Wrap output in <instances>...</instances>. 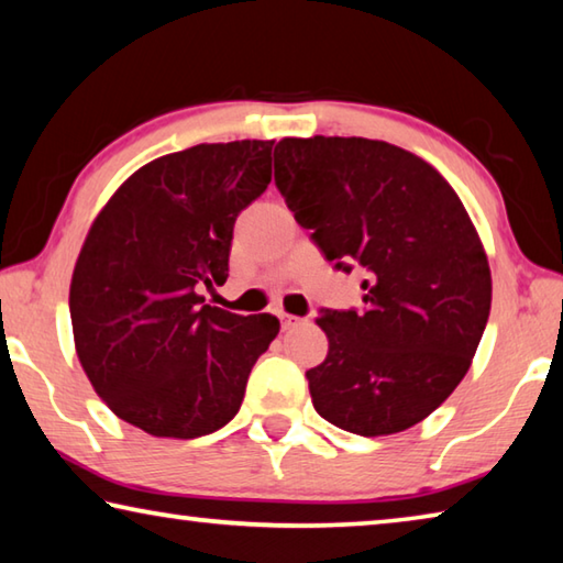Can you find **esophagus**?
Masks as SVG:
<instances>
[{
  "instance_id": "1",
  "label": "esophagus",
  "mask_w": 563,
  "mask_h": 563,
  "mask_svg": "<svg viewBox=\"0 0 563 563\" xmlns=\"http://www.w3.org/2000/svg\"><path fill=\"white\" fill-rule=\"evenodd\" d=\"M280 322H283V328L285 330H290V328H298V325H302V318H298V316H280Z\"/></svg>"
}]
</instances>
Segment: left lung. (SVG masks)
<instances>
[{
    "label": "left lung",
    "mask_w": 563,
    "mask_h": 563,
    "mask_svg": "<svg viewBox=\"0 0 563 563\" xmlns=\"http://www.w3.org/2000/svg\"><path fill=\"white\" fill-rule=\"evenodd\" d=\"M275 186L335 268L362 265L357 310H322L325 362L305 373L318 415L340 430H409L462 383L492 308L479 233L442 174L360 136L283 139Z\"/></svg>",
    "instance_id": "obj_1"
}]
</instances>
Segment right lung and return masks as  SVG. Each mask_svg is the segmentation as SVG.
Here are the masks:
<instances>
[{
    "mask_svg": "<svg viewBox=\"0 0 563 563\" xmlns=\"http://www.w3.org/2000/svg\"><path fill=\"white\" fill-rule=\"evenodd\" d=\"M275 141L198 144L117 188L74 265L76 355L123 422L196 440L231 422L247 375L280 330L268 312L206 305L228 278L233 225L271 184Z\"/></svg>",
    "mask_w": 563,
    "mask_h": 563,
    "instance_id": "right-lung-1",
    "label": "right lung"
}]
</instances>
